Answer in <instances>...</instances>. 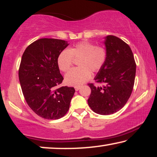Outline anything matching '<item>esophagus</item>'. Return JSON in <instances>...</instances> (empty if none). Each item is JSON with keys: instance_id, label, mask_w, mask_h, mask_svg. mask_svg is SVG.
<instances>
[{"instance_id": "obj_1", "label": "esophagus", "mask_w": 157, "mask_h": 157, "mask_svg": "<svg viewBox=\"0 0 157 157\" xmlns=\"http://www.w3.org/2000/svg\"><path fill=\"white\" fill-rule=\"evenodd\" d=\"M74 88H75V90H76V91H78V90L81 89V86H75Z\"/></svg>"}]
</instances>
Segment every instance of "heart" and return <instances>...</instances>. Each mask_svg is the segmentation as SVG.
<instances>
[{
	"instance_id": "1",
	"label": "heart",
	"mask_w": 157,
	"mask_h": 157,
	"mask_svg": "<svg viewBox=\"0 0 157 157\" xmlns=\"http://www.w3.org/2000/svg\"><path fill=\"white\" fill-rule=\"evenodd\" d=\"M106 51L90 42L78 43L69 49H64L59 53L57 63L60 70L67 72L71 68L73 59H78V68L71 70L66 75V83L69 86H79L91 78V73L101 69L106 61Z\"/></svg>"
}]
</instances>
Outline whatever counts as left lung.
Instances as JSON below:
<instances>
[{
	"label": "left lung",
	"instance_id": "left-lung-1",
	"mask_svg": "<svg viewBox=\"0 0 157 157\" xmlns=\"http://www.w3.org/2000/svg\"><path fill=\"white\" fill-rule=\"evenodd\" d=\"M106 61L94 78L102 86L89 83L91 93L88 104L101 115H109L123 108L134 85L136 63L129 46L114 36H107L104 41Z\"/></svg>",
	"mask_w": 157,
	"mask_h": 157
}]
</instances>
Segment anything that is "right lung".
Instances as JSON below:
<instances>
[{"instance_id":"add662e5","label":"right lung","mask_w":157,"mask_h":157,"mask_svg":"<svg viewBox=\"0 0 157 157\" xmlns=\"http://www.w3.org/2000/svg\"><path fill=\"white\" fill-rule=\"evenodd\" d=\"M68 44L55 38H40L25 48L18 77L25 101L34 113L46 119H59L69 109L74 87H58L62 76L58 66L59 53Z\"/></svg>"}]
</instances>
